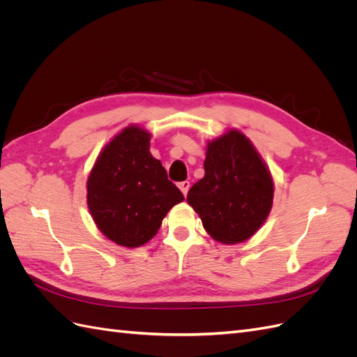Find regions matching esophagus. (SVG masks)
Returning <instances> with one entry per match:
<instances>
[{"label":"esophagus","mask_w":357,"mask_h":357,"mask_svg":"<svg viewBox=\"0 0 357 357\" xmlns=\"http://www.w3.org/2000/svg\"><path fill=\"white\" fill-rule=\"evenodd\" d=\"M178 188H180V190L183 192V195H188V192H189V188H190V183L188 181V180H185V181H181V183H178Z\"/></svg>","instance_id":"34e87169"}]
</instances>
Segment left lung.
Wrapping results in <instances>:
<instances>
[{
    "mask_svg": "<svg viewBox=\"0 0 357 357\" xmlns=\"http://www.w3.org/2000/svg\"><path fill=\"white\" fill-rule=\"evenodd\" d=\"M204 171L186 198L204 229L220 244L252 238L273 208L274 178L250 138L231 128L208 139Z\"/></svg>",
    "mask_w": 357,
    "mask_h": 357,
    "instance_id": "1",
    "label": "left lung"
}]
</instances>
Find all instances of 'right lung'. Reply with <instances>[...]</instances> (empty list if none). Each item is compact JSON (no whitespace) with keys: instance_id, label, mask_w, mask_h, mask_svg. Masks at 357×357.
I'll list each match as a JSON object with an SVG mask.
<instances>
[{"instance_id":"add662e5","label":"right lung","mask_w":357,"mask_h":357,"mask_svg":"<svg viewBox=\"0 0 357 357\" xmlns=\"http://www.w3.org/2000/svg\"><path fill=\"white\" fill-rule=\"evenodd\" d=\"M144 126L128 125L107 143L86 181V201L100 232L117 245L134 248L158 234L183 193L150 153Z\"/></svg>"}]
</instances>
